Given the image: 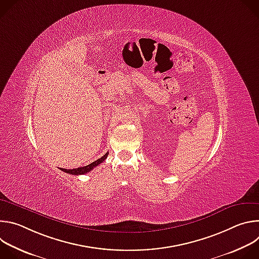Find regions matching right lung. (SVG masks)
<instances>
[{
  "label": "right lung",
  "mask_w": 259,
  "mask_h": 259,
  "mask_svg": "<svg viewBox=\"0 0 259 259\" xmlns=\"http://www.w3.org/2000/svg\"><path fill=\"white\" fill-rule=\"evenodd\" d=\"M107 155H108V154L106 153V154H105L103 157H101L100 159H98V160L94 161L93 163H91V164H89V165H87V166H84V167H80V168H77V169H63V168H61L60 170H61V171H63V172H65V173L72 174V175H81V174H86V173L90 172L93 168H95L96 166H98L99 164H101V163L106 159Z\"/></svg>",
  "instance_id": "right-lung-1"
}]
</instances>
